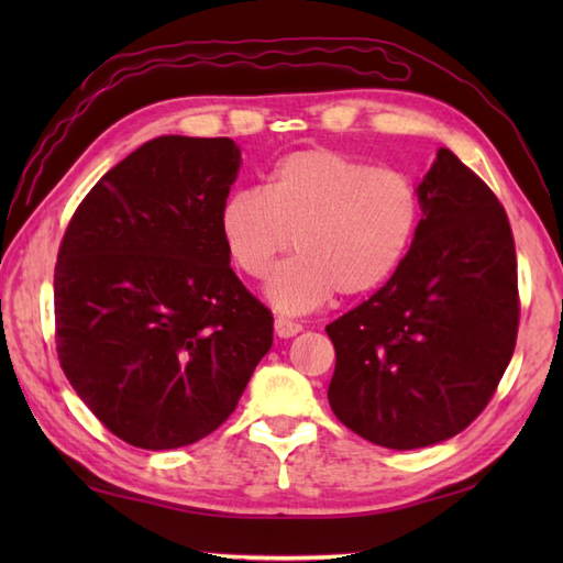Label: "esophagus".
I'll return each mask as SVG.
<instances>
[{"instance_id": "1", "label": "esophagus", "mask_w": 563, "mask_h": 563, "mask_svg": "<svg viewBox=\"0 0 563 563\" xmlns=\"http://www.w3.org/2000/svg\"><path fill=\"white\" fill-rule=\"evenodd\" d=\"M300 331H302V324H297V321H292L288 317H275V333H278L280 339H290Z\"/></svg>"}]
</instances>
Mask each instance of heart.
Wrapping results in <instances>:
<instances>
[{
	"mask_svg": "<svg viewBox=\"0 0 563 563\" xmlns=\"http://www.w3.org/2000/svg\"><path fill=\"white\" fill-rule=\"evenodd\" d=\"M421 196L409 176L317 147L285 157L266 190L224 200L220 232L236 271L266 278L290 246L297 256L273 273L268 295L285 312L379 288L401 266L421 224Z\"/></svg>",
	"mask_w": 563,
	"mask_h": 563,
	"instance_id": "heart-1",
	"label": "heart"
}]
</instances>
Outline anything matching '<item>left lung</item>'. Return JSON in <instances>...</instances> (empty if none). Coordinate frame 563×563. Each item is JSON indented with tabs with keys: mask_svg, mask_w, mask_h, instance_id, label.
<instances>
[{
	"mask_svg": "<svg viewBox=\"0 0 563 563\" xmlns=\"http://www.w3.org/2000/svg\"><path fill=\"white\" fill-rule=\"evenodd\" d=\"M418 196L423 218L401 266L327 327L331 411L391 450L462 433L494 399L520 321L516 242L494 190L442 147Z\"/></svg>",
	"mask_w": 563,
	"mask_h": 563,
	"instance_id": "1",
	"label": "left lung"
}]
</instances>
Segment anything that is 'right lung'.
I'll return each mask as SVG.
<instances>
[{"label": "right lung", "mask_w": 563, "mask_h": 563, "mask_svg": "<svg viewBox=\"0 0 563 563\" xmlns=\"http://www.w3.org/2000/svg\"><path fill=\"white\" fill-rule=\"evenodd\" d=\"M242 154L164 135L77 206L55 263V349L89 411L142 450L218 430L273 343V314L230 266L220 212Z\"/></svg>", "instance_id": "right-lung-1"}]
</instances>
